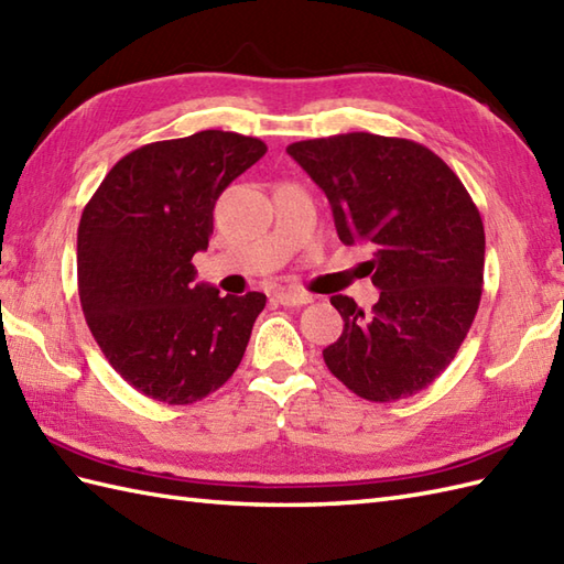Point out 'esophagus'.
I'll list each match as a JSON object with an SVG mask.
<instances>
[{"instance_id":"obj_1","label":"esophagus","mask_w":564,"mask_h":564,"mask_svg":"<svg viewBox=\"0 0 564 564\" xmlns=\"http://www.w3.org/2000/svg\"><path fill=\"white\" fill-rule=\"evenodd\" d=\"M275 301H279L281 305L285 307H297V305H307L313 303V295L310 293H303V291H279L275 293Z\"/></svg>"}]
</instances>
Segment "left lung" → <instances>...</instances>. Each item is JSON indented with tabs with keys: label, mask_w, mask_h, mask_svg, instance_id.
<instances>
[{
	"label": "left lung",
	"mask_w": 564,
	"mask_h": 564,
	"mask_svg": "<svg viewBox=\"0 0 564 564\" xmlns=\"http://www.w3.org/2000/svg\"><path fill=\"white\" fill-rule=\"evenodd\" d=\"M325 191L344 245L373 247L380 301L364 313L332 295L341 337L322 356L346 388L394 402L429 388L480 307L485 227L451 166L414 140L344 133L285 148Z\"/></svg>",
	"instance_id": "obj_1"
}]
</instances>
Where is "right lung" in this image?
Returning a JSON list of instances; mask_svg holds the SVG:
<instances>
[{"label": "right lung", "mask_w": 564, "mask_h": 564, "mask_svg": "<svg viewBox=\"0 0 564 564\" xmlns=\"http://www.w3.org/2000/svg\"><path fill=\"white\" fill-rule=\"evenodd\" d=\"M259 138L200 130L128 152L84 206L77 285L87 325L128 386L166 404H194L242 361L263 293L220 295L194 283L213 208L259 162Z\"/></svg>", "instance_id": "1"}]
</instances>
